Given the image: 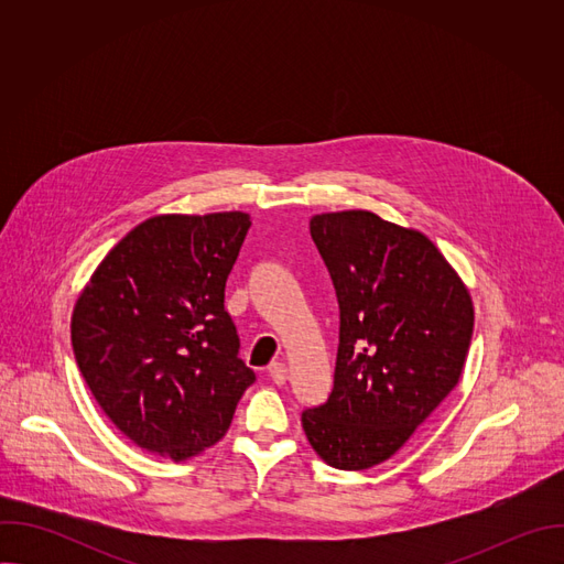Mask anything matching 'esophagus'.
<instances>
[{
	"label": "esophagus",
	"instance_id": "1",
	"mask_svg": "<svg viewBox=\"0 0 564 564\" xmlns=\"http://www.w3.org/2000/svg\"><path fill=\"white\" fill-rule=\"evenodd\" d=\"M268 372H270V379H272L276 386H283L285 379H288V366H285L283 361H274Z\"/></svg>",
	"mask_w": 564,
	"mask_h": 564
}]
</instances>
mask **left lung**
<instances>
[{"instance_id":"left-lung-1","label":"left lung","mask_w":564,"mask_h":564,"mask_svg":"<svg viewBox=\"0 0 564 564\" xmlns=\"http://www.w3.org/2000/svg\"><path fill=\"white\" fill-rule=\"evenodd\" d=\"M310 234L333 276L341 328L335 388L301 424L326 464L364 470L390 459L457 386L473 299L420 229L344 209L314 214Z\"/></svg>"}]
</instances>
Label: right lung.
<instances>
[{"instance_id": "1", "label": "right lung", "mask_w": 564, "mask_h": 564, "mask_svg": "<svg viewBox=\"0 0 564 564\" xmlns=\"http://www.w3.org/2000/svg\"><path fill=\"white\" fill-rule=\"evenodd\" d=\"M250 225L246 212L151 216L113 246L75 301L79 372L118 431L149 453L200 455L225 437L254 383L223 305Z\"/></svg>"}]
</instances>
